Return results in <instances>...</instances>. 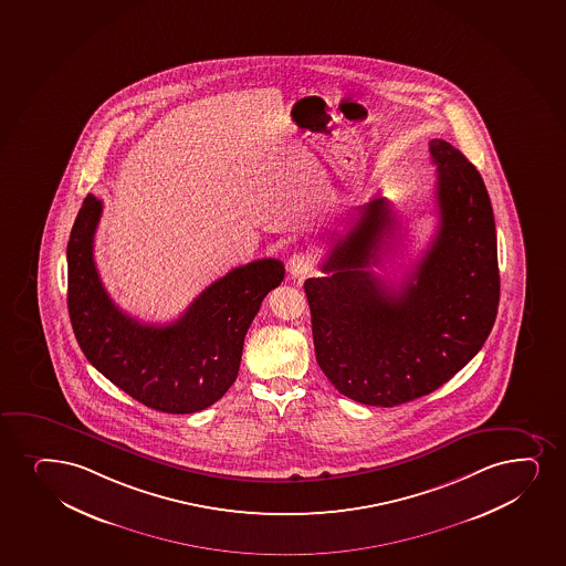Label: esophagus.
Listing matches in <instances>:
<instances>
[{
    "mask_svg": "<svg viewBox=\"0 0 566 566\" xmlns=\"http://www.w3.org/2000/svg\"><path fill=\"white\" fill-rule=\"evenodd\" d=\"M313 266L314 258L306 252L293 253L290 261H287V271H290L293 279H303L313 271Z\"/></svg>",
    "mask_w": 566,
    "mask_h": 566,
    "instance_id": "esophagus-1",
    "label": "esophagus"
}]
</instances>
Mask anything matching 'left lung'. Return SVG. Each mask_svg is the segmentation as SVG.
I'll use <instances>...</instances> for the list:
<instances>
[{
	"mask_svg": "<svg viewBox=\"0 0 566 566\" xmlns=\"http://www.w3.org/2000/svg\"><path fill=\"white\" fill-rule=\"evenodd\" d=\"M438 168V231L399 290L369 271L399 227L375 199L337 234L322 279L305 282L319 369L346 398L394 407L446 385L481 350L500 301L491 199L481 174L446 140Z\"/></svg>",
	"mask_w": 566,
	"mask_h": 566,
	"instance_id": "8db88e82",
	"label": "left lung"
}]
</instances>
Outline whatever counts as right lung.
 I'll return each instance as SVG.
<instances>
[{"instance_id":"1","label":"right lung","mask_w":566,"mask_h":566,"mask_svg":"<svg viewBox=\"0 0 566 566\" xmlns=\"http://www.w3.org/2000/svg\"><path fill=\"white\" fill-rule=\"evenodd\" d=\"M102 200L87 195L67 242V311L81 350L123 392L155 411L207 409L239 375L248 327L284 280L279 260H258L216 280L167 324H142L107 295L93 242Z\"/></svg>"}]
</instances>
